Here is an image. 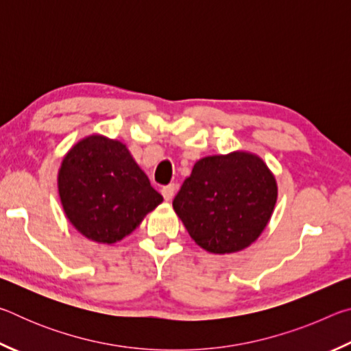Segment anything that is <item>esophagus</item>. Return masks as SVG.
<instances>
[{
	"instance_id": "1",
	"label": "esophagus",
	"mask_w": 351,
	"mask_h": 351,
	"mask_svg": "<svg viewBox=\"0 0 351 351\" xmlns=\"http://www.w3.org/2000/svg\"><path fill=\"white\" fill-rule=\"evenodd\" d=\"M175 192H176V186H175V184H169V186H164V187L161 189L162 197H164V199H167V201H170L171 198H173Z\"/></svg>"
}]
</instances>
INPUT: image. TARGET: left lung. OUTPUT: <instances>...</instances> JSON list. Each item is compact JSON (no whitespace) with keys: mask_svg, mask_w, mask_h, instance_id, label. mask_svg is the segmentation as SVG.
I'll list each match as a JSON object with an SVG mask.
<instances>
[{"mask_svg":"<svg viewBox=\"0 0 351 351\" xmlns=\"http://www.w3.org/2000/svg\"><path fill=\"white\" fill-rule=\"evenodd\" d=\"M277 199L274 176L254 154L203 158L173 199V209L198 246L237 252L258 239Z\"/></svg>","mask_w":351,"mask_h":351,"instance_id":"8db88e82","label":"left lung"}]
</instances>
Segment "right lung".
Returning <instances> with one entry per match:
<instances>
[{
	"mask_svg": "<svg viewBox=\"0 0 351 351\" xmlns=\"http://www.w3.org/2000/svg\"><path fill=\"white\" fill-rule=\"evenodd\" d=\"M58 192L75 229L108 245L133 232L162 203L127 147L102 136L71 148L58 173Z\"/></svg>",
	"mask_w": 351,
	"mask_h": 351,
	"instance_id": "right-lung-1",
	"label": "right lung"
}]
</instances>
